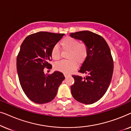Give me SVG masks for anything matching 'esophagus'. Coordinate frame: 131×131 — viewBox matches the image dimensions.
Listing matches in <instances>:
<instances>
[{"instance_id": "1", "label": "esophagus", "mask_w": 131, "mask_h": 131, "mask_svg": "<svg viewBox=\"0 0 131 131\" xmlns=\"http://www.w3.org/2000/svg\"><path fill=\"white\" fill-rule=\"evenodd\" d=\"M64 76L66 77V78H67V76H70V75L69 74H67V73H64Z\"/></svg>"}]
</instances>
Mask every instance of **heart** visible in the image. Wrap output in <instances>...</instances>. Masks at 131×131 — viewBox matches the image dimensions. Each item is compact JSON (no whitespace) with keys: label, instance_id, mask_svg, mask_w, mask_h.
<instances>
[{"label":"heart","instance_id":"heart-1","mask_svg":"<svg viewBox=\"0 0 131 131\" xmlns=\"http://www.w3.org/2000/svg\"><path fill=\"white\" fill-rule=\"evenodd\" d=\"M62 51H68L67 61H61L54 65V69L57 71L64 73L72 72L77 68V63L82 64L85 62L88 55V48L85 42L74 37L67 36L62 39L60 42ZM51 57L52 60L57 61L61 57V51L57 45H54L51 51Z\"/></svg>","mask_w":131,"mask_h":131}]
</instances>
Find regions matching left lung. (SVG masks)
Instances as JSON below:
<instances>
[{"label":"left lung","mask_w":131,"mask_h":131,"mask_svg":"<svg viewBox=\"0 0 131 131\" xmlns=\"http://www.w3.org/2000/svg\"><path fill=\"white\" fill-rule=\"evenodd\" d=\"M70 35L83 41L88 48L87 58L79 70L87 76L73 75L74 83L71 86V94L76 101L91 104L103 97L112 80L114 66L110 48L103 37L90 31Z\"/></svg>","instance_id":"1"}]
</instances>
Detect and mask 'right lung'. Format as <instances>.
I'll return each instance as SVG.
<instances>
[{
    "mask_svg": "<svg viewBox=\"0 0 131 131\" xmlns=\"http://www.w3.org/2000/svg\"><path fill=\"white\" fill-rule=\"evenodd\" d=\"M64 34L39 31L28 36L17 55V69L21 86L34 103L45 104L54 99L58 88L65 79L60 71L44 73L52 69L51 51Z\"/></svg>",
    "mask_w": 131,
    "mask_h": 131,
    "instance_id": "add662e5",
    "label": "right lung"
}]
</instances>
